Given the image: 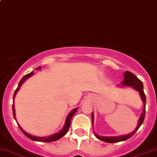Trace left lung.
Instances as JSON below:
<instances>
[{"instance_id":"1","label":"left lung","mask_w":157,"mask_h":157,"mask_svg":"<svg viewBox=\"0 0 157 157\" xmlns=\"http://www.w3.org/2000/svg\"><path fill=\"white\" fill-rule=\"evenodd\" d=\"M124 80L122 81V85L123 86H131L132 88H133L134 90H137L140 93V95L141 99H142L143 102H144V110H143L142 114H141L140 117L139 119V122H138L137 127L131 133H129L127 135H123V136H99V135L95 134L96 137L97 139L100 140L102 141H104L106 143H109V144H112V143H117L121 142V141H124L128 140L129 138L131 137L132 136L134 135V133H136L138 130V129L140 128L141 125H142L143 122L144 121V117H145V111H146V96L144 94V85H143L142 81L140 80L137 78L136 76L134 75L132 73L129 72V71H126L124 74ZM94 114L92 113V122L94 124Z\"/></svg>"}]
</instances>
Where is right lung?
<instances>
[{
	"label": "right lung",
	"mask_w": 157,
	"mask_h": 157,
	"mask_svg": "<svg viewBox=\"0 0 157 157\" xmlns=\"http://www.w3.org/2000/svg\"><path fill=\"white\" fill-rule=\"evenodd\" d=\"M37 70H40L41 69V67H39L36 68ZM33 74V72L32 71V72H30V74H27V75L24 76V77H23L22 79L21 80V81L19 82V83H18V86L17 88L16 89V90H15L14 92V94H13V100H14V97L15 96H16L17 93V91L19 90L20 88L21 87V86H22L23 83H24V82L26 81V80H27V79L29 78L30 77H31L32 75ZM12 109H13V117H14V119L16 120V118H15V109H14V104L13 103V106H12ZM77 109L78 108H75V109H73L72 111H71V113H70L69 114H68V116L67 117V119H66V122H65V124L64 126H63V129H62L61 130H60V132H58L57 133H54V134L53 135H51V136H45V137H39V136H32V135L29 134V133H26L25 131H24V130H23L22 128H21V126L18 124V127H19V128L21 129V131L23 132V133H24V135H25L26 136H27V137L29 138V139L32 140H34V141H40V142H45V143H49V142H54V141H56L57 140L60 139L61 137H63V136H64L65 134L67 133V132L69 130V128L70 127H71V118L73 117V116L75 114V113L77 112Z\"/></svg>",
	"instance_id": "1"
}]
</instances>
